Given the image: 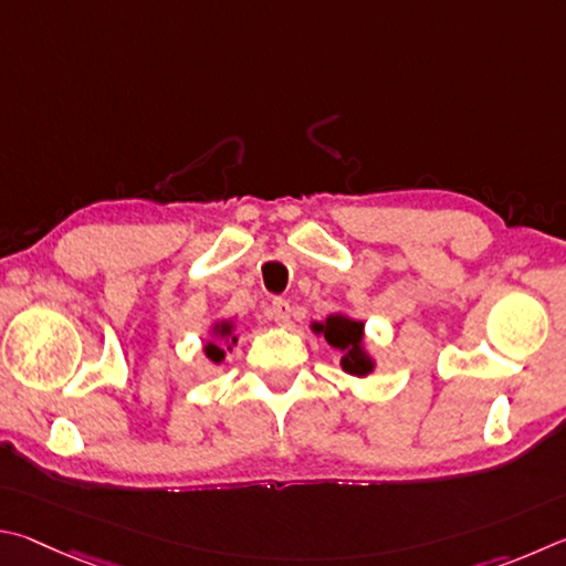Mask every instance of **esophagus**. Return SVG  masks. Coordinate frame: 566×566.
<instances>
[{"mask_svg": "<svg viewBox=\"0 0 566 566\" xmlns=\"http://www.w3.org/2000/svg\"><path fill=\"white\" fill-rule=\"evenodd\" d=\"M271 318L277 325H289L291 323V303L283 301V298H275L271 305Z\"/></svg>", "mask_w": 566, "mask_h": 566, "instance_id": "esophagus-1", "label": "esophagus"}]
</instances>
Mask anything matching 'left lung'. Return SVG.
<instances>
[{"label":"left lung","mask_w":566,"mask_h":566,"mask_svg":"<svg viewBox=\"0 0 566 566\" xmlns=\"http://www.w3.org/2000/svg\"><path fill=\"white\" fill-rule=\"evenodd\" d=\"M315 335H323L325 343L335 353H340V368L355 375V378H368L375 370V358L365 343V323L350 318L348 313H331L323 323H311Z\"/></svg>","instance_id":"1"}]
</instances>
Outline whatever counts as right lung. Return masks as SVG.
<instances>
[{
  "label": "right lung",
  "instance_id": "1",
  "mask_svg": "<svg viewBox=\"0 0 566 566\" xmlns=\"http://www.w3.org/2000/svg\"><path fill=\"white\" fill-rule=\"evenodd\" d=\"M208 335H211V340L203 345V355L213 365L223 363L226 360V353L233 350V345L238 343V335H235V323L231 318H221V321H213L208 325Z\"/></svg>",
  "mask_w": 566,
  "mask_h": 566
}]
</instances>
